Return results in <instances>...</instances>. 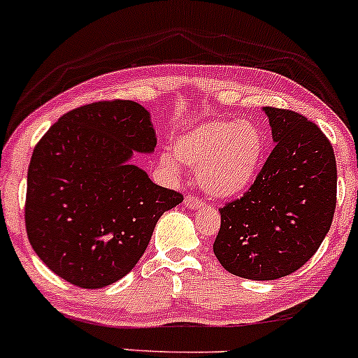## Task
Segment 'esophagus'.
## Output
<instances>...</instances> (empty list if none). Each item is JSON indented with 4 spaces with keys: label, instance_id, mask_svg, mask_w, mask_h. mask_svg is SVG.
<instances>
[{
    "label": "esophagus",
    "instance_id": "esophagus-1",
    "mask_svg": "<svg viewBox=\"0 0 358 358\" xmlns=\"http://www.w3.org/2000/svg\"><path fill=\"white\" fill-rule=\"evenodd\" d=\"M184 204H186L187 208H191V210H199V208L204 206L203 201H201L199 198H196L194 194H187L186 199H184Z\"/></svg>",
    "mask_w": 358,
    "mask_h": 358
}]
</instances>
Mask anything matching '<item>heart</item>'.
<instances>
[{
  "instance_id": "1",
  "label": "heart",
  "mask_w": 358,
  "mask_h": 358,
  "mask_svg": "<svg viewBox=\"0 0 358 358\" xmlns=\"http://www.w3.org/2000/svg\"><path fill=\"white\" fill-rule=\"evenodd\" d=\"M176 157L196 169L199 186L215 198H235L250 187L264 162L266 136L248 120H211L179 135ZM167 172H178L174 157L162 155Z\"/></svg>"
}]
</instances>
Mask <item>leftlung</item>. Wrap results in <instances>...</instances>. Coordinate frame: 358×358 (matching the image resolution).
Masks as SVG:
<instances>
[{
  "label": "left lung",
  "mask_w": 358,
  "mask_h": 358,
  "mask_svg": "<svg viewBox=\"0 0 358 358\" xmlns=\"http://www.w3.org/2000/svg\"><path fill=\"white\" fill-rule=\"evenodd\" d=\"M275 147L240 199L220 208L213 243L233 275L274 280L316 254L336 206V160L330 140L303 115L264 108Z\"/></svg>",
  "instance_id": "1"
}]
</instances>
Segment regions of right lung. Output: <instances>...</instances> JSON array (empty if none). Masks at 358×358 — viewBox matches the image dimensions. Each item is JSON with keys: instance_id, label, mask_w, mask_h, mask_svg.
Wrapping results in <instances>:
<instances>
[{"instance_id": "1", "label": "right lung", "mask_w": 358, "mask_h": 358, "mask_svg": "<svg viewBox=\"0 0 358 358\" xmlns=\"http://www.w3.org/2000/svg\"><path fill=\"white\" fill-rule=\"evenodd\" d=\"M157 145L150 113L113 99L76 108L31 154L25 224L35 254L67 282L99 289L136 266L159 218L182 194L130 164Z\"/></svg>"}]
</instances>
